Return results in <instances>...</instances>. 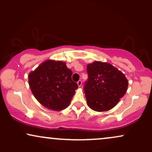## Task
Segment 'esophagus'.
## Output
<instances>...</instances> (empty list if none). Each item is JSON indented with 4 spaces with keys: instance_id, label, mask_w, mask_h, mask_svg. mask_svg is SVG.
I'll return each instance as SVG.
<instances>
[{
    "instance_id": "34e87169",
    "label": "esophagus",
    "mask_w": 152,
    "mask_h": 152,
    "mask_svg": "<svg viewBox=\"0 0 152 152\" xmlns=\"http://www.w3.org/2000/svg\"><path fill=\"white\" fill-rule=\"evenodd\" d=\"M77 84H78V87H80V86H82V80H78V81L77 82Z\"/></svg>"
}]
</instances>
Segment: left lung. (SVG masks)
<instances>
[{"mask_svg": "<svg viewBox=\"0 0 152 152\" xmlns=\"http://www.w3.org/2000/svg\"><path fill=\"white\" fill-rule=\"evenodd\" d=\"M87 72L83 90L88 107L96 111L110 110L127 91L126 76L109 63L97 61L88 64Z\"/></svg>", "mask_w": 152, "mask_h": 152, "instance_id": "8db88e82", "label": "left lung"}]
</instances>
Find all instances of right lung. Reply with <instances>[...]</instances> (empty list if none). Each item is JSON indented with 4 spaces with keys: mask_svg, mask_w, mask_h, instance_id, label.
Segmentation results:
<instances>
[{
    "mask_svg": "<svg viewBox=\"0 0 152 152\" xmlns=\"http://www.w3.org/2000/svg\"><path fill=\"white\" fill-rule=\"evenodd\" d=\"M72 72L62 61L47 60L28 74V84L35 98L46 108H66L78 88Z\"/></svg>",
    "mask_w": 152,
    "mask_h": 152,
    "instance_id": "1",
    "label": "right lung"
}]
</instances>
